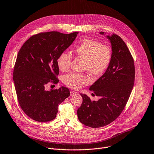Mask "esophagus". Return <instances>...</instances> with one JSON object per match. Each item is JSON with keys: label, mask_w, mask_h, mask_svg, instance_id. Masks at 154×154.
<instances>
[{"label": "esophagus", "mask_w": 154, "mask_h": 154, "mask_svg": "<svg viewBox=\"0 0 154 154\" xmlns=\"http://www.w3.org/2000/svg\"><path fill=\"white\" fill-rule=\"evenodd\" d=\"M70 93H71V96H74V95L77 94V92H76V91H71V92H70Z\"/></svg>", "instance_id": "1"}]
</instances>
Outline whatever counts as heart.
<instances>
[{"label": "heart", "instance_id": "1", "mask_svg": "<svg viewBox=\"0 0 154 154\" xmlns=\"http://www.w3.org/2000/svg\"><path fill=\"white\" fill-rule=\"evenodd\" d=\"M72 52L76 57L84 60L83 69L92 76L97 77L103 75L109 67L112 50L107 45L90 38H84L72 48ZM72 56L66 53H61L57 58L58 68L62 72L68 71L72 62ZM64 83L69 88L78 89L82 85L90 82V79L85 74L71 72L64 76Z\"/></svg>", "mask_w": 154, "mask_h": 154}]
</instances>
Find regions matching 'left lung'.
<instances>
[{"mask_svg": "<svg viewBox=\"0 0 154 154\" xmlns=\"http://www.w3.org/2000/svg\"><path fill=\"white\" fill-rule=\"evenodd\" d=\"M107 37L112 45V57L105 73L90 87L100 99L91 101L87 94H80L83 102L77 109L79 121L91 128L114 122L123 110L134 85V63L128 48L116 34Z\"/></svg>", "mask_w": 154, "mask_h": 154, "instance_id": "1", "label": "left lung"}]
</instances>
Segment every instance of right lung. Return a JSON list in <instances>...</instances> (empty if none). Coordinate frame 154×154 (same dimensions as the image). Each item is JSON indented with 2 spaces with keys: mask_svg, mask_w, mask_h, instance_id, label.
<instances>
[{
  "mask_svg": "<svg viewBox=\"0 0 154 154\" xmlns=\"http://www.w3.org/2000/svg\"><path fill=\"white\" fill-rule=\"evenodd\" d=\"M77 34L40 32L27 40L20 48L13 78L19 104L32 120H53L58 112V105L70 96L66 87L47 91L45 87L50 82L58 83L57 58L72 44Z\"/></svg>",
  "mask_w": 154,
  "mask_h": 154,
  "instance_id": "1",
  "label": "right lung"
}]
</instances>
